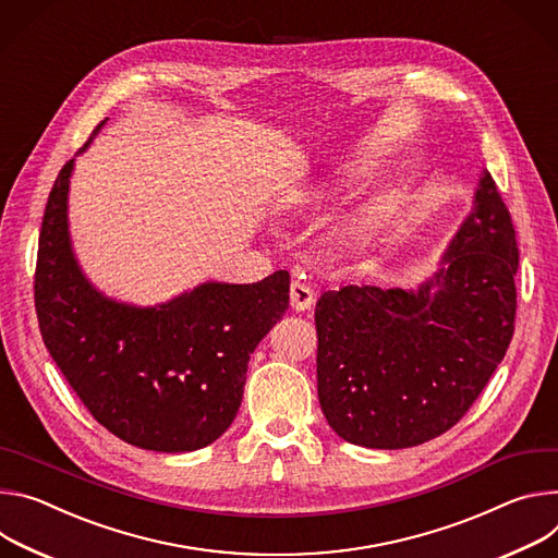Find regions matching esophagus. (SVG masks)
Instances as JSON below:
<instances>
[{"label":"esophagus","mask_w":558,"mask_h":558,"mask_svg":"<svg viewBox=\"0 0 558 558\" xmlns=\"http://www.w3.org/2000/svg\"><path fill=\"white\" fill-rule=\"evenodd\" d=\"M315 303V292L307 283L301 281H292L290 283V307L296 313L311 311V305Z\"/></svg>","instance_id":"1"}]
</instances>
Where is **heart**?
<instances>
[{
	"label": "heart",
	"instance_id": "heart-1",
	"mask_svg": "<svg viewBox=\"0 0 558 558\" xmlns=\"http://www.w3.org/2000/svg\"><path fill=\"white\" fill-rule=\"evenodd\" d=\"M365 236H367V234H365V228H363V230L359 228V230H354V234H352L354 241H365Z\"/></svg>",
	"mask_w": 558,
	"mask_h": 558
}]
</instances>
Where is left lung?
Instances as JSON below:
<instances>
[{
	"instance_id": "obj_1",
	"label": "left lung",
	"mask_w": 558,
	"mask_h": 558,
	"mask_svg": "<svg viewBox=\"0 0 558 558\" xmlns=\"http://www.w3.org/2000/svg\"><path fill=\"white\" fill-rule=\"evenodd\" d=\"M519 247L483 170L472 210L416 290L343 286L317 301V390L337 435L401 450L444 435L476 401L514 335Z\"/></svg>"
}]
</instances>
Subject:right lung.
Returning a JSON list of instances; mask_svg holds the SVG:
<instances>
[{"mask_svg": "<svg viewBox=\"0 0 558 558\" xmlns=\"http://www.w3.org/2000/svg\"><path fill=\"white\" fill-rule=\"evenodd\" d=\"M73 168L75 159L59 170L39 232L41 339L88 412L121 441L155 452L206 448L239 412L247 361L288 311L290 275L206 281L148 307L114 301L88 281L73 253Z\"/></svg>", "mask_w": 558, "mask_h": 558, "instance_id": "add662e5", "label": "right lung"}]
</instances>
